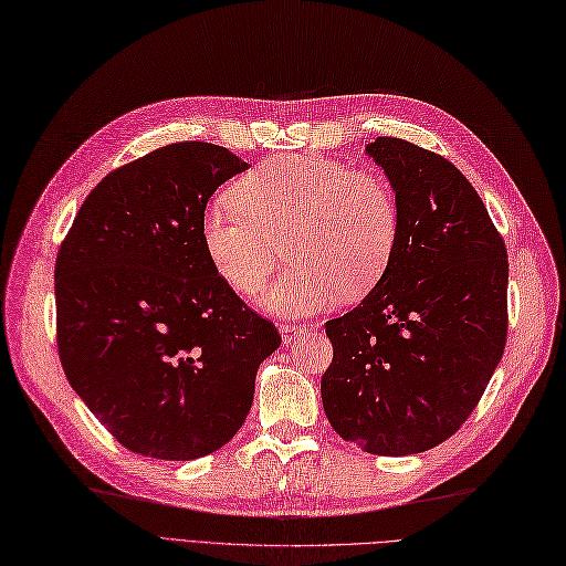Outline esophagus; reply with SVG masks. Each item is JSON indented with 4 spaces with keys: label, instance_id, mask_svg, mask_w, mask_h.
<instances>
[{
    "label": "esophagus",
    "instance_id": "34e87169",
    "mask_svg": "<svg viewBox=\"0 0 566 566\" xmlns=\"http://www.w3.org/2000/svg\"><path fill=\"white\" fill-rule=\"evenodd\" d=\"M306 333L304 325H281V337H283V344H295L302 335Z\"/></svg>",
    "mask_w": 566,
    "mask_h": 566
}]
</instances>
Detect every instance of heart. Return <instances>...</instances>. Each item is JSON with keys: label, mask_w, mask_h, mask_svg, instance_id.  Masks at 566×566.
<instances>
[{"label": "heart", "mask_w": 566, "mask_h": 566, "mask_svg": "<svg viewBox=\"0 0 566 566\" xmlns=\"http://www.w3.org/2000/svg\"><path fill=\"white\" fill-rule=\"evenodd\" d=\"M237 197L206 206L201 237L218 274L243 297H258L290 241L295 260L264 297L283 316H304L363 295L386 274L396 252V193L375 172L297 154L245 172Z\"/></svg>", "instance_id": "b5f03b06"}]
</instances>
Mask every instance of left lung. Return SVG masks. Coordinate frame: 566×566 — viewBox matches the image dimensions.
<instances>
[{
  "label": "left lung",
  "mask_w": 566,
  "mask_h": 566,
  "mask_svg": "<svg viewBox=\"0 0 566 566\" xmlns=\"http://www.w3.org/2000/svg\"><path fill=\"white\" fill-rule=\"evenodd\" d=\"M400 212L396 252L373 292L325 323L327 421L363 452L433 450L471 417L509 333V255L473 185L400 138L365 147Z\"/></svg>",
  "instance_id": "left-lung-1"
}]
</instances>
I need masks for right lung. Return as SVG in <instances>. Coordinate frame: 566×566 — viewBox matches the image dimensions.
Here are the masks:
<instances>
[{"label": "right lung", "instance_id": "add662e5", "mask_svg": "<svg viewBox=\"0 0 566 566\" xmlns=\"http://www.w3.org/2000/svg\"><path fill=\"white\" fill-rule=\"evenodd\" d=\"M248 164L175 143L112 170L57 250L55 333L65 377L126 450L189 461L243 426L276 325L212 266L208 199Z\"/></svg>", "mask_w": 566, "mask_h": 566}]
</instances>
